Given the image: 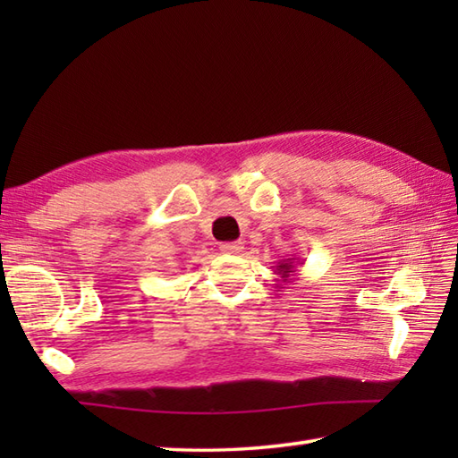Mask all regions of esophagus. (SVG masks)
<instances>
[{
    "label": "esophagus",
    "mask_w": 458,
    "mask_h": 458,
    "mask_svg": "<svg viewBox=\"0 0 458 458\" xmlns=\"http://www.w3.org/2000/svg\"><path fill=\"white\" fill-rule=\"evenodd\" d=\"M242 250H244V244H242V242H222L220 244L222 254H228V256H236Z\"/></svg>",
    "instance_id": "obj_1"
}]
</instances>
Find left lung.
Returning <instances> with one entry per match:
<instances>
[{
  "label": "left lung",
  "instance_id": "obj_1",
  "mask_svg": "<svg viewBox=\"0 0 458 458\" xmlns=\"http://www.w3.org/2000/svg\"><path fill=\"white\" fill-rule=\"evenodd\" d=\"M305 261L303 259H297V258H287V259H279L277 266L274 267V274L279 277L277 279V285L281 289V285H287L293 281V277L297 276V267L303 266Z\"/></svg>",
  "mask_w": 458,
  "mask_h": 458
}]
</instances>
